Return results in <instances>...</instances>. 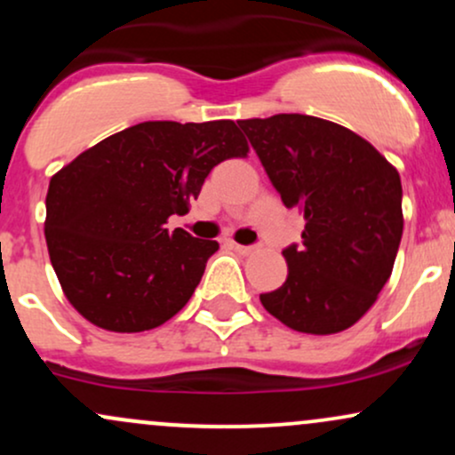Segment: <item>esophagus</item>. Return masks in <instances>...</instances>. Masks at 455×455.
<instances>
[{
    "mask_svg": "<svg viewBox=\"0 0 455 455\" xmlns=\"http://www.w3.org/2000/svg\"><path fill=\"white\" fill-rule=\"evenodd\" d=\"M231 245L235 250H237L239 254H252V252H257V245H242V243H237V242H231Z\"/></svg>",
    "mask_w": 455,
    "mask_h": 455,
    "instance_id": "esophagus-1",
    "label": "esophagus"
}]
</instances>
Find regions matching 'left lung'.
Returning <instances> with one entry per match:
<instances>
[{
	"mask_svg": "<svg viewBox=\"0 0 455 455\" xmlns=\"http://www.w3.org/2000/svg\"><path fill=\"white\" fill-rule=\"evenodd\" d=\"M237 124L282 203L306 220L299 248L282 252L286 282L260 304L295 331H344L374 306L394 269L404 228L398 171L353 130L312 115Z\"/></svg>",
	"mask_w": 455,
	"mask_h": 455,
	"instance_id": "1",
	"label": "left lung"
}]
</instances>
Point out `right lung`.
<instances>
[{
	"instance_id": "1",
	"label": "right lung",
	"mask_w": 455,
	"mask_h": 455,
	"mask_svg": "<svg viewBox=\"0 0 455 455\" xmlns=\"http://www.w3.org/2000/svg\"><path fill=\"white\" fill-rule=\"evenodd\" d=\"M231 119L143 122L78 154L51 177L44 237L61 291L96 327L148 331L173 318L220 245L166 220L188 213L222 160L245 158Z\"/></svg>"
}]
</instances>
